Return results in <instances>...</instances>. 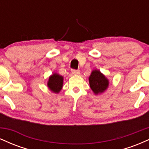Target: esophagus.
Wrapping results in <instances>:
<instances>
[{
	"label": "esophagus",
	"mask_w": 149,
	"mask_h": 149,
	"mask_svg": "<svg viewBox=\"0 0 149 149\" xmlns=\"http://www.w3.org/2000/svg\"><path fill=\"white\" fill-rule=\"evenodd\" d=\"M71 73L73 75H78L80 74V71H78V70H71Z\"/></svg>",
	"instance_id": "esophagus-1"
}]
</instances>
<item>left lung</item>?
I'll use <instances>...</instances> for the list:
<instances>
[{
	"mask_svg": "<svg viewBox=\"0 0 149 149\" xmlns=\"http://www.w3.org/2000/svg\"><path fill=\"white\" fill-rule=\"evenodd\" d=\"M90 88L95 95L102 93L109 87V80L99 70H93L89 77Z\"/></svg>",
	"mask_w": 149,
	"mask_h": 149,
	"instance_id": "8db88e82",
	"label": "left lung"
}]
</instances>
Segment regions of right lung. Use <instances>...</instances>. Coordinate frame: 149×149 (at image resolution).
Listing matches in <instances>:
<instances>
[{
	"label": "right lung",
	"instance_id": "1",
	"mask_svg": "<svg viewBox=\"0 0 149 149\" xmlns=\"http://www.w3.org/2000/svg\"><path fill=\"white\" fill-rule=\"evenodd\" d=\"M63 76L57 73H53L49 76L47 82V87L52 92L54 93H59L63 87Z\"/></svg>",
	"mask_w": 149,
	"mask_h": 149
}]
</instances>
